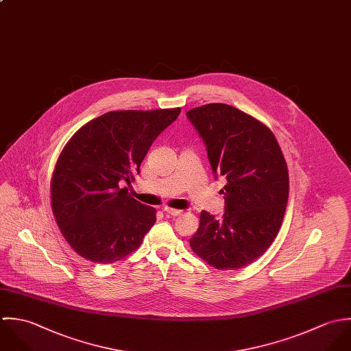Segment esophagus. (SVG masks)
<instances>
[{
	"label": "esophagus",
	"instance_id": "obj_1",
	"mask_svg": "<svg viewBox=\"0 0 351 351\" xmlns=\"http://www.w3.org/2000/svg\"><path fill=\"white\" fill-rule=\"evenodd\" d=\"M165 214H169V215H180L182 210H178V209H171V208H164Z\"/></svg>",
	"mask_w": 351,
	"mask_h": 351
}]
</instances>
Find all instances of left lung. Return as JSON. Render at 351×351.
<instances>
[{"instance_id": "1", "label": "left lung", "mask_w": 351, "mask_h": 351, "mask_svg": "<svg viewBox=\"0 0 351 351\" xmlns=\"http://www.w3.org/2000/svg\"><path fill=\"white\" fill-rule=\"evenodd\" d=\"M206 145L211 171L226 184L225 213L202 210L193 251L217 270L241 269L262 256L280 232L289 173L278 141L254 117L222 103L187 111Z\"/></svg>"}]
</instances>
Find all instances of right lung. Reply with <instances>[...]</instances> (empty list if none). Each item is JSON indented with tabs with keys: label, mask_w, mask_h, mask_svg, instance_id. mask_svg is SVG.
<instances>
[{
	"label": "right lung",
	"mask_w": 351,
	"mask_h": 351,
	"mask_svg": "<svg viewBox=\"0 0 351 351\" xmlns=\"http://www.w3.org/2000/svg\"><path fill=\"white\" fill-rule=\"evenodd\" d=\"M179 114L180 108L110 111L68 141L51 178V208L80 256L114 263L142 244L156 209L122 186L136 180L150 145Z\"/></svg>",
	"instance_id": "add662e5"
}]
</instances>
